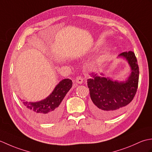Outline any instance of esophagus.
Instances as JSON below:
<instances>
[{
  "instance_id": "34e87169",
  "label": "esophagus",
  "mask_w": 152,
  "mask_h": 152,
  "mask_svg": "<svg viewBox=\"0 0 152 152\" xmlns=\"http://www.w3.org/2000/svg\"><path fill=\"white\" fill-rule=\"evenodd\" d=\"M76 82L79 83V84H82V82H83V78H82L81 76L76 77Z\"/></svg>"
}]
</instances>
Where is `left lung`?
Returning <instances> with one entry per match:
<instances>
[{"label":"left lung","instance_id":"left-lung-1","mask_svg":"<svg viewBox=\"0 0 152 152\" xmlns=\"http://www.w3.org/2000/svg\"><path fill=\"white\" fill-rule=\"evenodd\" d=\"M118 58L127 61L130 67L129 76L124 81H118L104 74L91 72L88 80L92 112L96 117L109 119L120 114L133 99L138 88L139 68L133 51L119 54Z\"/></svg>","mask_w":152,"mask_h":152}]
</instances>
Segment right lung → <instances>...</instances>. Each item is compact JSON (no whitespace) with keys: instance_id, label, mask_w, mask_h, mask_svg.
<instances>
[{"instance_id":"obj_1","label":"right lung","mask_w":152,"mask_h":152,"mask_svg":"<svg viewBox=\"0 0 152 152\" xmlns=\"http://www.w3.org/2000/svg\"><path fill=\"white\" fill-rule=\"evenodd\" d=\"M72 86V80L69 78L63 79L46 98L37 102H28L25 100L22 101L32 118L40 122H53L59 119L62 114L63 100Z\"/></svg>"}]
</instances>
